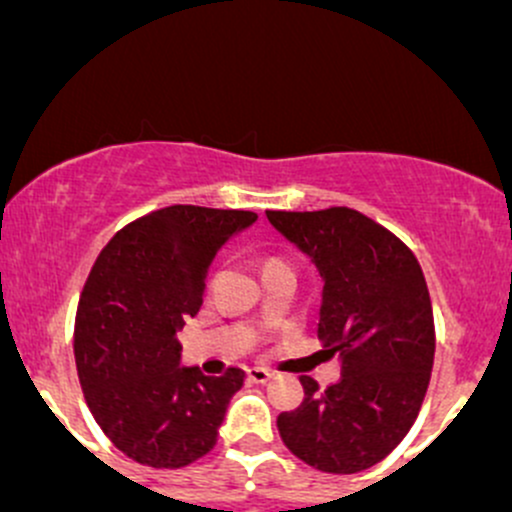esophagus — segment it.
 <instances>
[{
	"label": "esophagus",
	"instance_id": "esophagus-1",
	"mask_svg": "<svg viewBox=\"0 0 512 512\" xmlns=\"http://www.w3.org/2000/svg\"><path fill=\"white\" fill-rule=\"evenodd\" d=\"M246 373H249V381H251V383H266L268 378L273 376V373L268 371L266 366H251Z\"/></svg>",
	"mask_w": 512,
	"mask_h": 512
}]
</instances>
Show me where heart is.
<instances>
[{
    "label": "heart",
    "instance_id": "1",
    "mask_svg": "<svg viewBox=\"0 0 512 512\" xmlns=\"http://www.w3.org/2000/svg\"><path fill=\"white\" fill-rule=\"evenodd\" d=\"M273 261H278V258H273Z\"/></svg>",
    "mask_w": 512,
    "mask_h": 512
}]
</instances>
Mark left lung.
<instances>
[{"mask_svg": "<svg viewBox=\"0 0 512 512\" xmlns=\"http://www.w3.org/2000/svg\"><path fill=\"white\" fill-rule=\"evenodd\" d=\"M324 280L317 337L342 356L320 390L300 376V408L278 415L285 447L327 474H356L393 452L415 422L434 364L432 300L417 258L383 224L351 207L266 210Z\"/></svg>", "mask_w": 512, "mask_h": 512, "instance_id": "left-lung-1", "label": "left lung"}]
</instances>
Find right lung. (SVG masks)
Listing matches in <instances>:
<instances>
[{"mask_svg":"<svg viewBox=\"0 0 512 512\" xmlns=\"http://www.w3.org/2000/svg\"><path fill=\"white\" fill-rule=\"evenodd\" d=\"M249 210L170 205L119 229L97 256L75 315V366L87 408L119 452L180 469L217 444L244 371L205 376L178 366V332L195 317L205 276Z\"/></svg>","mask_w":512,"mask_h":512,"instance_id":"1","label":"right lung"}]
</instances>
